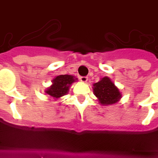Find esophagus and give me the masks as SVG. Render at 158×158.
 <instances>
[{
  "instance_id": "obj_1",
  "label": "esophagus",
  "mask_w": 158,
  "mask_h": 158,
  "mask_svg": "<svg viewBox=\"0 0 158 158\" xmlns=\"http://www.w3.org/2000/svg\"><path fill=\"white\" fill-rule=\"evenodd\" d=\"M87 80H88V79H87V77H86V76H82V77H80V81L82 82H87Z\"/></svg>"
}]
</instances>
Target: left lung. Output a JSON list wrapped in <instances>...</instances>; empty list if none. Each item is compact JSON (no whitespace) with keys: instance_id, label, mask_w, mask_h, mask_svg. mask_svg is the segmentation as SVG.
I'll return each mask as SVG.
<instances>
[{"instance_id":"8db88e82","label":"left lung","mask_w":158,"mask_h":158,"mask_svg":"<svg viewBox=\"0 0 158 158\" xmlns=\"http://www.w3.org/2000/svg\"><path fill=\"white\" fill-rule=\"evenodd\" d=\"M93 86L94 95L98 99V102L103 106L116 104L122 97L118 88L107 76L101 78L99 82L94 83Z\"/></svg>"}]
</instances>
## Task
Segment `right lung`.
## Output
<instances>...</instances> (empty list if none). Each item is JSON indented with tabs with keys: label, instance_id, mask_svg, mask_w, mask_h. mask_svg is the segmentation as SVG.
<instances>
[{
	"label": "right lung",
	"instance_id": "obj_1",
	"mask_svg": "<svg viewBox=\"0 0 158 158\" xmlns=\"http://www.w3.org/2000/svg\"><path fill=\"white\" fill-rule=\"evenodd\" d=\"M78 80L77 78L72 75H59L52 80V84L44 90L46 94L53 97L54 101L69 93V88L73 82Z\"/></svg>",
	"mask_w": 158,
	"mask_h": 158
}]
</instances>
